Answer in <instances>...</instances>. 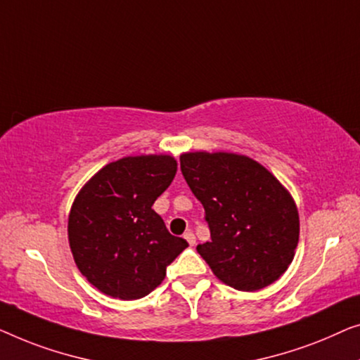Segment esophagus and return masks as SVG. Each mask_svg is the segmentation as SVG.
Wrapping results in <instances>:
<instances>
[{
  "mask_svg": "<svg viewBox=\"0 0 360 360\" xmlns=\"http://www.w3.org/2000/svg\"><path fill=\"white\" fill-rule=\"evenodd\" d=\"M184 238H186L187 243H189L191 246L195 245V235H194V233H192L191 230H187V231L184 233Z\"/></svg>",
  "mask_w": 360,
  "mask_h": 360,
  "instance_id": "1",
  "label": "esophagus"
}]
</instances>
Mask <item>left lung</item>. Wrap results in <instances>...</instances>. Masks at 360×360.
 <instances>
[{
    "label": "left lung",
    "instance_id": "8db88e82",
    "mask_svg": "<svg viewBox=\"0 0 360 360\" xmlns=\"http://www.w3.org/2000/svg\"><path fill=\"white\" fill-rule=\"evenodd\" d=\"M182 176L205 210L210 241L197 252L219 279L255 292L276 282L300 233L292 195L257 161L235 153L181 155Z\"/></svg>",
    "mask_w": 360,
    "mask_h": 360
}]
</instances>
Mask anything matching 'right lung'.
Wrapping results in <instances>:
<instances>
[{
	"label": "right lung",
	"instance_id": "right-lung-1",
	"mask_svg": "<svg viewBox=\"0 0 360 360\" xmlns=\"http://www.w3.org/2000/svg\"><path fill=\"white\" fill-rule=\"evenodd\" d=\"M178 169L169 155L127 156L105 165L75 199L68 241L78 269L105 295L136 300L163 282L186 250L151 209Z\"/></svg>",
	"mask_w": 360,
	"mask_h": 360
}]
</instances>
